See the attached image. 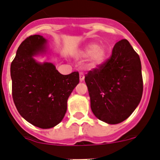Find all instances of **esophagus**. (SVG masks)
Instances as JSON below:
<instances>
[{
  "mask_svg": "<svg viewBox=\"0 0 160 160\" xmlns=\"http://www.w3.org/2000/svg\"><path fill=\"white\" fill-rule=\"evenodd\" d=\"M84 80V73L83 72H80V81H83Z\"/></svg>",
  "mask_w": 160,
  "mask_h": 160,
  "instance_id": "obj_1",
  "label": "esophagus"
}]
</instances>
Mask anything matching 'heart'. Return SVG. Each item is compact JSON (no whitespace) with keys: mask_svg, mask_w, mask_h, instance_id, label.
Listing matches in <instances>:
<instances>
[{"mask_svg":"<svg viewBox=\"0 0 160 160\" xmlns=\"http://www.w3.org/2000/svg\"><path fill=\"white\" fill-rule=\"evenodd\" d=\"M80 56L83 58H90V62L93 65L102 63L107 56V52L104 48L101 47L96 43H90L82 50Z\"/></svg>","mask_w":160,"mask_h":160,"instance_id":"1","label":"heart"}]
</instances>
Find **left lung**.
<instances>
[{"mask_svg":"<svg viewBox=\"0 0 160 160\" xmlns=\"http://www.w3.org/2000/svg\"><path fill=\"white\" fill-rule=\"evenodd\" d=\"M85 83L93 114L106 123H120L132 114L142 96L139 56L128 40H121L106 62L85 75Z\"/></svg>","mask_w":160,"mask_h":160,"instance_id":"8db88e82","label":"left lung"}]
</instances>
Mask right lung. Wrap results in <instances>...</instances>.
<instances>
[{
  "mask_svg": "<svg viewBox=\"0 0 160 160\" xmlns=\"http://www.w3.org/2000/svg\"><path fill=\"white\" fill-rule=\"evenodd\" d=\"M46 40L34 35L24 40L11 64L12 98L19 114L41 128L56 126L63 118L67 100L79 83V72L62 75L51 62H37Z\"/></svg>",
  "mask_w": 160,
  "mask_h": 160,
  "instance_id": "right-lung-1",
  "label": "right lung"
}]
</instances>
